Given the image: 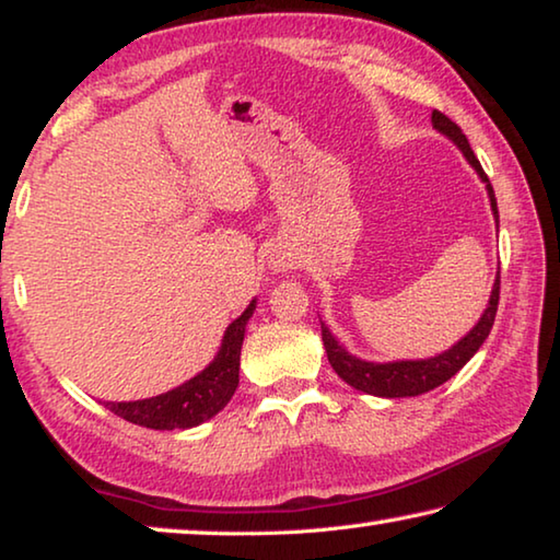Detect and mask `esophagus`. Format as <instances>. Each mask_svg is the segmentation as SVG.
<instances>
[{"label": "esophagus", "instance_id": "esophagus-1", "mask_svg": "<svg viewBox=\"0 0 560 560\" xmlns=\"http://www.w3.org/2000/svg\"><path fill=\"white\" fill-rule=\"evenodd\" d=\"M271 267H273V271H287V269H291L293 264H291V259H287V257H277L271 261Z\"/></svg>", "mask_w": 560, "mask_h": 560}]
</instances>
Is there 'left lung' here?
Instances as JSON below:
<instances>
[{"label":"left lung","instance_id":"1","mask_svg":"<svg viewBox=\"0 0 560 560\" xmlns=\"http://www.w3.org/2000/svg\"><path fill=\"white\" fill-rule=\"evenodd\" d=\"M432 128L442 132L444 138H450L452 143L462 150V155L467 158V163L474 167V173H477L481 183H485L487 195H489V205H491V214H494L497 226H499V207H497L494 187H491L489 177L485 175V170H481L477 155H474V150L469 148L467 136H464L457 122H452L440 110H432ZM497 306H499V271H497L494 287H491V296H489V303H487L481 318L474 324V328L467 336L459 338L457 343L432 358L387 360V363H375V360H365V358H358L350 353V350L340 343L334 334H330L326 320H320V336H324L328 363L334 365V371L338 373L340 381H346L350 387H355V390L365 393V395L390 397V400L393 397H415V395L434 390V387H440L442 383H447L452 375H457L462 368L469 363L474 353H477L481 343L487 340L491 326H494Z\"/></svg>","mask_w":560,"mask_h":560}]
</instances>
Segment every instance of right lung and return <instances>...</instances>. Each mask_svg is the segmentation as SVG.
Here are the masks:
<instances>
[{
  "mask_svg": "<svg viewBox=\"0 0 560 560\" xmlns=\"http://www.w3.org/2000/svg\"><path fill=\"white\" fill-rule=\"evenodd\" d=\"M257 311V299H252L249 306L242 311L240 318H234L226 326L222 336V346L210 365L205 371L189 377L173 390L160 393L145 400L128 402H103L110 412H116L122 420L150 430H189L207 420H212L217 412H222L226 402L240 385V355L246 334V324Z\"/></svg>",
  "mask_w": 560,
  "mask_h": 560,
  "instance_id": "add662e5",
  "label": "right lung"
}]
</instances>
